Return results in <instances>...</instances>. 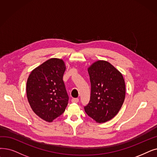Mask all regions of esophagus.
I'll list each match as a JSON object with an SVG mask.
<instances>
[{"label": "esophagus", "mask_w": 157, "mask_h": 157, "mask_svg": "<svg viewBox=\"0 0 157 157\" xmlns=\"http://www.w3.org/2000/svg\"><path fill=\"white\" fill-rule=\"evenodd\" d=\"M72 103H78L79 102V99L78 98H73L72 99Z\"/></svg>", "instance_id": "esophagus-1"}]
</instances>
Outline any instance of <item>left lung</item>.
<instances>
[{"mask_svg":"<svg viewBox=\"0 0 157 157\" xmlns=\"http://www.w3.org/2000/svg\"><path fill=\"white\" fill-rule=\"evenodd\" d=\"M91 83L86 113L98 122H105L116 115L124 103L125 83L122 75L106 61H98L88 69Z\"/></svg>","mask_w":157,"mask_h":157,"instance_id":"left-lung-1","label":"left lung"}]
</instances>
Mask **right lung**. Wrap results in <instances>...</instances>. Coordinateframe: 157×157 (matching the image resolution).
Listing matches in <instances>:
<instances>
[{"label": "right lung", "mask_w": 157, "mask_h": 157, "mask_svg": "<svg viewBox=\"0 0 157 157\" xmlns=\"http://www.w3.org/2000/svg\"><path fill=\"white\" fill-rule=\"evenodd\" d=\"M62 59L51 58L34 69L27 81L29 103L38 117L52 122L65 110L69 97L63 80Z\"/></svg>", "instance_id": "add662e5"}]
</instances>
